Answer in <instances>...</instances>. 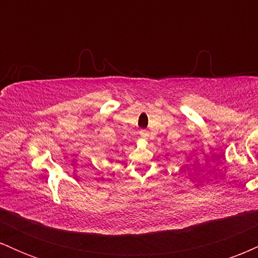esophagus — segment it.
I'll use <instances>...</instances> for the list:
<instances>
[{"label":"esophagus","mask_w":258,"mask_h":258,"mask_svg":"<svg viewBox=\"0 0 258 258\" xmlns=\"http://www.w3.org/2000/svg\"><path fill=\"white\" fill-rule=\"evenodd\" d=\"M139 135H141L143 138L149 137V132H148V130H141V131H139Z\"/></svg>","instance_id":"34e87169"}]
</instances>
